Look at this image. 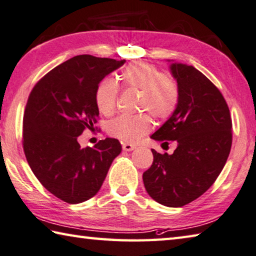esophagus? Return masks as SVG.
<instances>
[{"instance_id": "esophagus-1", "label": "esophagus", "mask_w": 256, "mask_h": 256, "mask_svg": "<svg viewBox=\"0 0 256 256\" xmlns=\"http://www.w3.org/2000/svg\"><path fill=\"white\" fill-rule=\"evenodd\" d=\"M122 150L126 152H132L135 150V146L132 144H122Z\"/></svg>"}]
</instances>
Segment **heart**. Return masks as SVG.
<instances>
[{
  "label": "heart",
  "mask_w": 256,
  "mask_h": 256,
  "mask_svg": "<svg viewBox=\"0 0 256 256\" xmlns=\"http://www.w3.org/2000/svg\"><path fill=\"white\" fill-rule=\"evenodd\" d=\"M121 80L127 88L142 92L140 111H148L154 118L165 120L176 111L180 92L176 80L164 75L158 67L148 62H137L128 65L121 73ZM118 85L110 78L98 84L94 100L98 111L109 116L114 114L118 101ZM153 128V120L146 114L120 116L108 124V132L124 142H136Z\"/></svg>",
  "instance_id": "1"
}]
</instances>
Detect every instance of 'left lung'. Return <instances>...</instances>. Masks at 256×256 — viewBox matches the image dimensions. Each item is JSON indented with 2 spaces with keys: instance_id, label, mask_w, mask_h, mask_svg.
Segmentation results:
<instances>
[{
  "instance_id": "8db88e82",
  "label": "left lung",
  "mask_w": 256,
  "mask_h": 256,
  "mask_svg": "<svg viewBox=\"0 0 256 256\" xmlns=\"http://www.w3.org/2000/svg\"><path fill=\"white\" fill-rule=\"evenodd\" d=\"M170 70L180 98L150 138L178 146L171 155L152 150L154 160L142 181L156 202L178 208L204 194L220 174L232 147V118L222 94L200 70L174 62Z\"/></svg>"
}]
</instances>
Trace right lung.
I'll return each instance as SVG.
<instances>
[{"label":"right lung","instance_id":"add662e5","mask_svg":"<svg viewBox=\"0 0 256 256\" xmlns=\"http://www.w3.org/2000/svg\"><path fill=\"white\" fill-rule=\"evenodd\" d=\"M124 62L75 56L44 75L30 93L22 134L26 160L39 182L67 204L96 196L121 153L114 138L84 148L78 138L96 122L98 84Z\"/></svg>","mask_w":256,"mask_h":256}]
</instances>
